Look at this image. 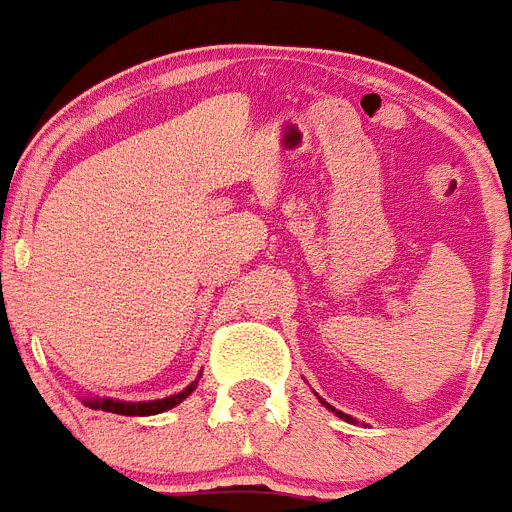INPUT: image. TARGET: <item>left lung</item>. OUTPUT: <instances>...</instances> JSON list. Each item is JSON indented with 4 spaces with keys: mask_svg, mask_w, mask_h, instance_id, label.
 Wrapping results in <instances>:
<instances>
[{
    "mask_svg": "<svg viewBox=\"0 0 512 512\" xmlns=\"http://www.w3.org/2000/svg\"><path fill=\"white\" fill-rule=\"evenodd\" d=\"M332 411H335V408H332ZM340 416H345V413H340Z\"/></svg>",
    "mask_w": 512,
    "mask_h": 512,
    "instance_id": "1",
    "label": "left lung"
}]
</instances>
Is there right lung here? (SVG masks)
I'll list each match as a JSON object with an SVG mask.
<instances>
[{"label": "right lung", "mask_w": 512, "mask_h": 512, "mask_svg": "<svg viewBox=\"0 0 512 512\" xmlns=\"http://www.w3.org/2000/svg\"><path fill=\"white\" fill-rule=\"evenodd\" d=\"M196 390V382L185 387L183 392H177L172 398H164V400H151V403H120V400H86L91 408H101V411H109V413H120V416H154V413H162V411H170L172 405L183 403L188 398L190 392Z\"/></svg>", "instance_id": "obj_1"}]
</instances>
